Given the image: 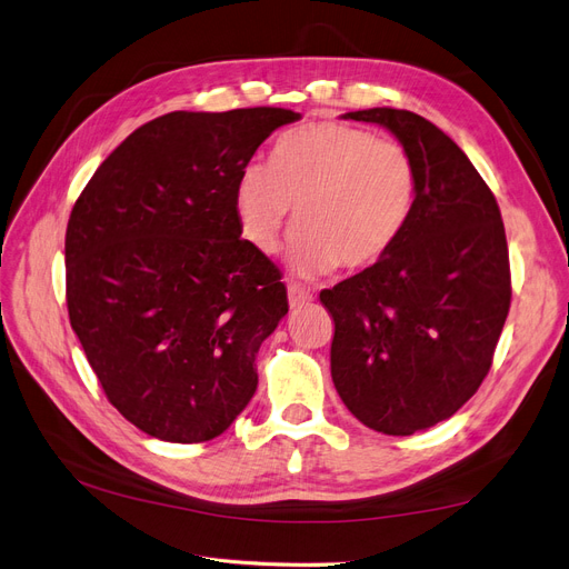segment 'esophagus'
I'll return each mask as SVG.
<instances>
[{"label":"esophagus","mask_w":569,"mask_h":569,"mask_svg":"<svg viewBox=\"0 0 569 569\" xmlns=\"http://www.w3.org/2000/svg\"><path fill=\"white\" fill-rule=\"evenodd\" d=\"M311 300H313V295L309 290L300 288L298 283H288V302H290L292 309L295 307H302V305H307Z\"/></svg>","instance_id":"esophagus-1"}]
</instances>
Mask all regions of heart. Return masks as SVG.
Segmentation results:
<instances>
[{"label": "heart", "instance_id": "heart-1", "mask_svg": "<svg viewBox=\"0 0 569 569\" xmlns=\"http://www.w3.org/2000/svg\"><path fill=\"white\" fill-rule=\"evenodd\" d=\"M413 162L405 146L346 122H313L281 137L271 167L249 162L237 179L239 228L253 249L277 253L295 209L300 226L288 264L300 277L337 264L362 269L402 234L413 204Z\"/></svg>", "mask_w": 569, "mask_h": 569}]
</instances>
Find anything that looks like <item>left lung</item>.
<instances>
[{"label":"left lung","instance_id":"obj_1","mask_svg":"<svg viewBox=\"0 0 569 569\" xmlns=\"http://www.w3.org/2000/svg\"><path fill=\"white\" fill-rule=\"evenodd\" d=\"M413 162V204L390 251L320 292L335 318L332 381L360 423L413 435L451 418L486 379L511 302L505 223L460 146L423 116L377 107Z\"/></svg>","mask_w":569,"mask_h":569}]
</instances>
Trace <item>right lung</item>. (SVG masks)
Wrapping results in <instances>:
<instances>
[{"instance_id": "right-lung-1", "label": "right lung", "mask_w": 569, "mask_h": 569, "mask_svg": "<svg viewBox=\"0 0 569 569\" xmlns=\"http://www.w3.org/2000/svg\"><path fill=\"white\" fill-rule=\"evenodd\" d=\"M302 116L174 111L94 171L69 216L67 309L109 402L141 432L223 435L258 388L260 343L288 313L281 271L241 239L239 171Z\"/></svg>"}]
</instances>
